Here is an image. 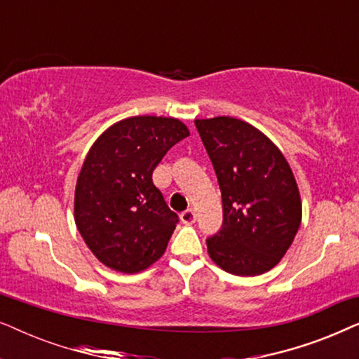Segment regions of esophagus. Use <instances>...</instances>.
<instances>
[{
	"label": "esophagus",
	"mask_w": 359,
	"mask_h": 359,
	"mask_svg": "<svg viewBox=\"0 0 359 359\" xmlns=\"http://www.w3.org/2000/svg\"><path fill=\"white\" fill-rule=\"evenodd\" d=\"M180 219H181V222H183V224H194L196 212L193 209H188V210H184V212H181Z\"/></svg>",
	"instance_id": "34e87169"
}]
</instances>
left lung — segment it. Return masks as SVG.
<instances>
[{
    "label": "left lung",
    "instance_id": "left-lung-1",
    "mask_svg": "<svg viewBox=\"0 0 359 359\" xmlns=\"http://www.w3.org/2000/svg\"><path fill=\"white\" fill-rule=\"evenodd\" d=\"M222 193L224 224L208 253L224 271L258 276L281 262L302 220L299 186L286 156L237 117L194 119Z\"/></svg>",
    "mask_w": 359,
    "mask_h": 359
}]
</instances>
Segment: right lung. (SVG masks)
<instances>
[{"label": "right lung", "mask_w": 359, "mask_h": 359, "mask_svg": "<svg viewBox=\"0 0 359 359\" xmlns=\"http://www.w3.org/2000/svg\"><path fill=\"white\" fill-rule=\"evenodd\" d=\"M189 135L176 117L132 116L107 127L88 151L75 186V224L91 253L134 274L163 257L178 222L151 173Z\"/></svg>", "instance_id": "add662e5"}]
</instances>
